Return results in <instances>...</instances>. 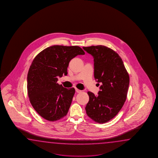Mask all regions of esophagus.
<instances>
[{"label":"esophagus","instance_id":"34e87169","mask_svg":"<svg viewBox=\"0 0 158 158\" xmlns=\"http://www.w3.org/2000/svg\"><path fill=\"white\" fill-rule=\"evenodd\" d=\"M76 91L77 93H80L81 92H82V91L79 90V89H78L77 88H76Z\"/></svg>","mask_w":158,"mask_h":158}]
</instances>
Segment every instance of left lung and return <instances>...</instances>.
<instances>
[{"mask_svg":"<svg viewBox=\"0 0 158 158\" xmlns=\"http://www.w3.org/2000/svg\"><path fill=\"white\" fill-rule=\"evenodd\" d=\"M83 48L94 57V78L102 84L97 96L87 92L85 110L93 121L103 124L116 116L124 104L129 76L120 56L110 48L98 45Z\"/></svg>","mask_w":158,"mask_h":158,"instance_id":"obj_1","label":"left lung"}]
</instances>
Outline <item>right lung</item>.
I'll return each mask as SVG.
<instances>
[{
  "mask_svg": "<svg viewBox=\"0 0 158 158\" xmlns=\"http://www.w3.org/2000/svg\"><path fill=\"white\" fill-rule=\"evenodd\" d=\"M84 54L79 46L54 45L34 59L27 73V90L30 103L41 117L55 121L67 115L75 89L59 85L57 77L67 75L71 59Z\"/></svg>",
  "mask_w": 158,
  "mask_h": 158,
  "instance_id": "add662e5",
  "label": "right lung"
}]
</instances>
